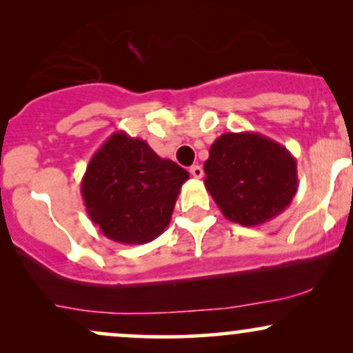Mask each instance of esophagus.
<instances>
[{"label":"esophagus","mask_w":353,"mask_h":353,"mask_svg":"<svg viewBox=\"0 0 353 353\" xmlns=\"http://www.w3.org/2000/svg\"><path fill=\"white\" fill-rule=\"evenodd\" d=\"M189 172L192 174V177H196V179H201V177L204 176V171H202L201 165H192V168L189 169Z\"/></svg>","instance_id":"obj_1"}]
</instances>
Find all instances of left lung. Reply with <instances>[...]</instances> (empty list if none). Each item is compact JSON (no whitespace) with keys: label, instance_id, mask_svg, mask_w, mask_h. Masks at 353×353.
Listing matches in <instances>:
<instances>
[{"label":"left lung","instance_id":"1","mask_svg":"<svg viewBox=\"0 0 353 353\" xmlns=\"http://www.w3.org/2000/svg\"><path fill=\"white\" fill-rule=\"evenodd\" d=\"M205 189L225 219L254 228L289 208L299 188L297 161L259 132H225L209 149Z\"/></svg>","mask_w":353,"mask_h":353}]
</instances>
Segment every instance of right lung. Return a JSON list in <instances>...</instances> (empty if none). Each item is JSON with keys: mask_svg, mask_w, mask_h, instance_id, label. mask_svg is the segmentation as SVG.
I'll list each match as a JSON object with an SVG mask.
<instances>
[{"mask_svg": "<svg viewBox=\"0 0 353 353\" xmlns=\"http://www.w3.org/2000/svg\"><path fill=\"white\" fill-rule=\"evenodd\" d=\"M188 179L185 169L157 156L145 141L117 131L89 161L81 196L91 222L108 239L145 244L169 225Z\"/></svg>", "mask_w": 353, "mask_h": 353, "instance_id": "add662e5", "label": "right lung"}]
</instances>
